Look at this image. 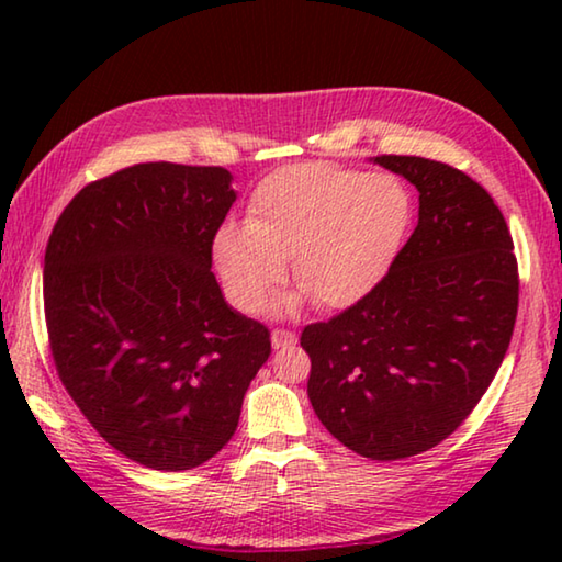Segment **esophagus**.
Here are the masks:
<instances>
[{"mask_svg":"<svg viewBox=\"0 0 562 562\" xmlns=\"http://www.w3.org/2000/svg\"><path fill=\"white\" fill-rule=\"evenodd\" d=\"M270 339H272L274 349H284V347L297 345V335H294V331H290V329H272Z\"/></svg>","mask_w":562,"mask_h":562,"instance_id":"34e87169","label":"esophagus"}]
</instances>
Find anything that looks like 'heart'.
<instances>
[{"instance_id": "b5f03b06", "label": "heart", "mask_w": 562, "mask_h": 562, "mask_svg": "<svg viewBox=\"0 0 562 562\" xmlns=\"http://www.w3.org/2000/svg\"><path fill=\"white\" fill-rule=\"evenodd\" d=\"M412 217L404 183L389 173H367L335 164H294L255 188L247 223H225L215 233L213 260L237 307L260 310L284 280L322 310L355 307L376 290L402 247Z\"/></svg>"}]
</instances>
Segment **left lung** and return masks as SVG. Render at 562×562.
<instances>
[{
  "label": "left lung",
  "instance_id": "obj_1",
  "mask_svg": "<svg viewBox=\"0 0 562 562\" xmlns=\"http://www.w3.org/2000/svg\"><path fill=\"white\" fill-rule=\"evenodd\" d=\"M418 190V223L369 297L300 337L325 429L372 461L451 436L486 394L518 315V262L486 188L439 160L376 156Z\"/></svg>",
  "mask_w": 562,
  "mask_h": 562
}]
</instances>
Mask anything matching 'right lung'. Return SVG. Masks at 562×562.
<instances>
[{
  "mask_svg": "<svg viewBox=\"0 0 562 562\" xmlns=\"http://www.w3.org/2000/svg\"><path fill=\"white\" fill-rule=\"evenodd\" d=\"M221 166L138 164L64 207L44 312L66 392L126 459L188 471L231 441L270 331L225 302L213 240L235 203Z\"/></svg>",
  "mask_w": 562,
  "mask_h": 562,
  "instance_id": "right-lung-1",
  "label": "right lung"
}]
</instances>
